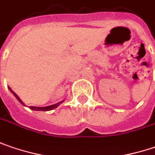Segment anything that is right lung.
Masks as SVG:
<instances>
[{
    "label": "right lung",
    "instance_id": "right-lung-1",
    "mask_svg": "<svg viewBox=\"0 0 155 155\" xmlns=\"http://www.w3.org/2000/svg\"><path fill=\"white\" fill-rule=\"evenodd\" d=\"M11 90V88H9ZM11 92L13 93V94L16 97V99L21 103L22 105L23 104V102L21 101V99L20 98L18 97V95H17L14 92V91H12L11 90ZM60 103H61V102H59V103H56V104H54V105H52V106H48V107H29V108L30 109H32V110H35V111H49V110H52V109H54V108H56L58 106L60 105Z\"/></svg>",
    "mask_w": 155,
    "mask_h": 155
}]
</instances>
